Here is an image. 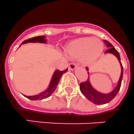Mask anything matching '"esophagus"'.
Returning <instances> with one entry per match:
<instances>
[{
	"mask_svg": "<svg viewBox=\"0 0 134 134\" xmlns=\"http://www.w3.org/2000/svg\"><path fill=\"white\" fill-rule=\"evenodd\" d=\"M76 65L74 63H70L69 64V65H68V69H69V70L73 71L76 69Z\"/></svg>",
	"mask_w": 134,
	"mask_h": 134,
	"instance_id": "obj_1",
	"label": "esophagus"
}]
</instances>
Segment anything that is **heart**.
<instances>
[{
	"label": "heart",
	"instance_id": "heart-1",
	"mask_svg": "<svg viewBox=\"0 0 134 134\" xmlns=\"http://www.w3.org/2000/svg\"><path fill=\"white\" fill-rule=\"evenodd\" d=\"M103 50L102 41L98 39L84 38L70 43L65 48V53L72 58L80 57L84 65H91L101 57Z\"/></svg>",
	"mask_w": 134,
	"mask_h": 134
}]
</instances>
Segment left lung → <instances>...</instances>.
Instances as JSON below:
<instances>
[{"label": "left lung", "mask_w": 134, "mask_h": 134, "mask_svg": "<svg viewBox=\"0 0 134 134\" xmlns=\"http://www.w3.org/2000/svg\"><path fill=\"white\" fill-rule=\"evenodd\" d=\"M103 41L105 43L106 47L108 48V50L105 52V54H113L116 57V58L119 60V63H120V65H121V76H120V77H119V80L118 81V83L116 87L112 90V91L109 92V93H102V92L99 91L97 89H95L92 85L91 81H90L89 72H88V80L80 84V89L81 93H82L87 99L89 100L90 102H93V103L97 104V105L107 103L114 98V97L117 95V93H119L120 88H121L122 74H123V68H122V64H121V58H120L119 53L118 52L117 50L114 48V46H112L109 41H108L107 40H104ZM86 69H87V71H88V68H86Z\"/></svg>", "instance_id": "1"}]
</instances>
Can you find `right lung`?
<instances>
[{
    "label": "right lung",
    "instance_id": "add662e5",
    "mask_svg": "<svg viewBox=\"0 0 134 134\" xmlns=\"http://www.w3.org/2000/svg\"><path fill=\"white\" fill-rule=\"evenodd\" d=\"M48 39H46V36H38V37H35L31 38V39H27L24 41L22 42V44H24V43H47ZM21 44V45H22ZM68 69H65V71H60L58 70H55L54 72L53 75L52 76V78L50 80V84L49 86H48V88H46L45 91L39 93V94L35 95H23L24 96L26 97V98L29 99L31 100H41L43 99L48 98L50 96H51L52 94L54 92V91L57 88V86L58 85L59 80H60V77H61L62 75L65 73Z\"/></svg>",
    "mask_w": 134,
    "mask_h": 134
}]
</instances>
